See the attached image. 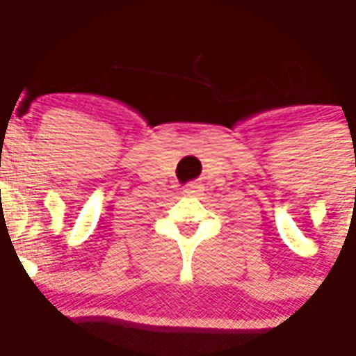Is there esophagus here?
<instances>
[{
    "instance_id": "34e87169",
    "label": "esophagus",
    "mask_w": 356,
    "mask_h": 356,
    "mask_svg": "<svg viewBox=\"0 0 356 356\" xmlns=\"http://www.w3.org/2000/svg\"><path fill=\"white\" fill-rule=\"evenodd\" d=\"M202 193V186L198 185V183H191V185L185 186V194H188V196H196V194Z\"/></svg>"
}]
</instances>
